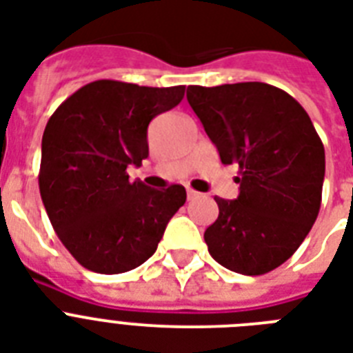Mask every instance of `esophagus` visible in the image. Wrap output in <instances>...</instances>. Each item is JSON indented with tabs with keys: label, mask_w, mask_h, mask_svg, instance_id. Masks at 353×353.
Masks as SVG:
<instances>
[{
	"label": "esophagus",
	"mask_w": 353,
	"mask_h": 353,
	"mask_svg": "<svg viewBox=\"0 0 353 353\" xmlns=\"http://www.w3.org/2000/svg\"><path fill=\"white\" fill-rule=\"evenodd\" d=\"M187 198L188 201H190V199H198L199 192H196V190H192V188H187Z\"/></svg>",
	"instance_id": "34e87169"
}]
</instances>
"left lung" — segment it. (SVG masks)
Here are the masks:
<instances>
[{
	"label": "left lung",
	"mask_w": 353,
	"mask_h": 353,
	"mask_svg": "<svg viewBox=\"0 0 353 353\" xmlns=\"http://www.w3.org/2000/svg\"><path fill=\"white\" fill-rule=\"evenodd\" d=\"M223 165H236L238 198H214L218 220L205 231L210 256L241 274H265L301 247L321 209L324 146L306 110L263 82L188 85Z\"/></svg>",
	"instance_id": "8db88e82"
}]
</instances>
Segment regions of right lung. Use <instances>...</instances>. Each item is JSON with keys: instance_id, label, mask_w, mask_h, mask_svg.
I'll list each match as a JSON object with an SVG mask.
<instances>
[{"instance_id": "add662e5", "label": "right lung", "mask_w": 353, "mask_h": 353, "mask_svg": "<svg viewBox=\"0 0 353 353\" xmlns=\"http://www.w3.org/2000/svg\"><path fill=\"white\" fill-rule=\"evenodd\" d=\"M185 85L148 88L95 80L57 108L41 137L38 185L51 225L82 268L102 274L139 268L187 201L130 181L126 168L148 157V124L183 101Z\"/></svg>"}]
</instances>
